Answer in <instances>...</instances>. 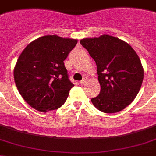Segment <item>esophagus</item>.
I'll return each mask as SVG.
<instances>
[{
	"instance_id": "34e87169",
	"label": "esophagus",
	"mask_w": 156,
	"mask_h": 156,
	"mask_svg": "<svg viewBox=\"0 0 156 156\" xmlns=\"http://www.w3.org/2000/svg\"><path fill=\"white\" fill-rule=\"evenodd\" d=\"M87 78H83V79L82 80H81L80 82V83L81 85H84V84H85V83H87Z\"/></svg>"
}]
</instances>
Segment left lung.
Returning <instances> with one entry per match:
<instances>
[{
  "instance_id": "1",
  "label": "left lung",
  "mask_w": 156,
  "mask_h": 156,
  "mask_svg": "<svg viewBox=\"0 0 156 156\" xmlns=\"http://www.w3.org/2000/svg\"><path fill=\"white\" fill-rule=\"evenodd\" d=\"M97 66L100 92L92 99L93 105L105 113L124 109L139 93L144 69L138 55L127 43L108 35L80 41Z\"/></svg>"
}]
</instances>
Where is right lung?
Returning a JSON list of instances; mask_svg holds the SVG:
<instances>
[{"instance_id":"right-lung-1","label":"right lung","mask_w":156,"mask_h":156,"mask_svg":"<svg viewBox=\"0 0 156 156\" xmlns=\"http://www.w3.org/2000/svg\"><path fill=\"white\" fill-rule=\"evenodd\" d=\"M77 40L56 35L40 37L20 54L14 69V80L25 101L40 112L58 109L74 86L64 60Z\"/></svg>"}]
</instances>
